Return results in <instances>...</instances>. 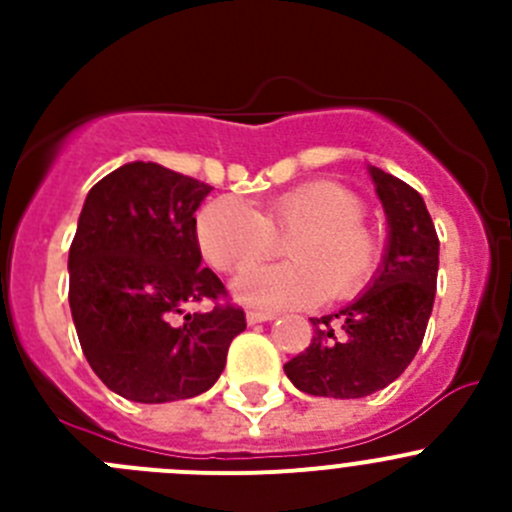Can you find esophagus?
I'll return each instance as SVG.
<instances>
[{
	"mask_svg": "<svg viewBox=\"0 0 512 512\" xmlns=\"http://www.w3.org/2000/svg\"><path fill=\"white\" fill-rule=\"evenodd\" d=\"M246 320H248V325L269 323V320H274V315H271V312H261V310H248Z\"/></svg>",
	"mask_w": 512,
	"mask_h": 512,
	"instance_id": "1",
	"label": "esophagus"
}]
</instances>
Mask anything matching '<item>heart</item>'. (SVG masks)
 Masks as SVG:
<instances>
[{
  "mask_svg": "<svg viewBox=\"0 0 512 512\" xmlns=\"http://www.w3.org/2000/svg\"><path fill=\"white\" fill-rule=\"evenodd\" d=\"M364 200L338 182H307L256 212L233 197L205 205L197 217L202 256L215 269L243 271L287 241V264L246 271L235 295L259 307H312L354 300L382 264V238L361 220Z\"/></svg>",
  "mask_w": 512,
  "mask_h": 512,
  "instance_id": "b5f03b06",
  "label": "heart"
}]
</instances>
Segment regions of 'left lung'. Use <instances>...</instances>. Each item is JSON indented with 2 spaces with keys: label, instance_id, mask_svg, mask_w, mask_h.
<instances>
[{
  "label": "left lung",
  "instance_id": "left-lung-1",
  "mask_svg": "<svg viewBox=\"0 0 512 512\" xmlns=\"http://www.w3.org/2000/svg\"><path fill=\"white\" fill-rule=\"evenodd\" d=\"M390 241L372 287L336 315L310 318V346L284 364L289 382L315 397L356 400L395 382L418 354L436 300L438 235L410 184L369 166Z\"/></svg>",
  "mask_w": 512,
  "mask_h": 512
}]
</instances>
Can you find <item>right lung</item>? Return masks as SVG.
I'll return each instance as SVG.
<instances>
[{
	"label": "right lung",
	"instance_id": "right-lung-1",
	"mask_svg": "<svg viewBox=\"0 0 512 512\" xmlns=\"http://www.w3.org/2000/svg\"><path fill=\"white\" fill-rule=\"evenodd\" d=\"M210 184L133 161L87 194L69 251V305L81 351L112 392L133 402L187 400L223 374L246 330L223 282L202 269L197 207ZM213 300L207 313L183 307Z\"/></svg>",
	"mask_w": 512,
	"mask_h": 512
}]
</instances>
